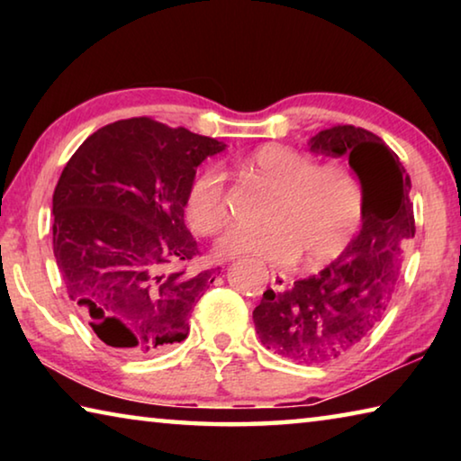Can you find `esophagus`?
<instances>
[{
    "mask_svg": "<svg viewBox=\"0 0 461 461\" xmlns=\"http://www.w3.org/2000/svg\"><path fill=\"white\" fill-rule=\"evenodd\" d=\"M288 283H291V280H288V276L283 275V272H272V275H270V286L275 288L276 293L286 291Z\"/></svg>",
    "mask_w": 461,
    "mask_h": 461,
    "instance_id": "obj_1",
    "label": "esophagus"
}]
</instances>
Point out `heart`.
Instances as JSON below:
<instances>
[{
  "mask_svg": "<svg viewBox=\"0 0 461 461\" xmlns=\"http://www.w3.org/2000/svg\"><path fill=\"white\" fill-rule=\"evenodd\" d=\"M262 176L278 189L264 223L238 225L217 244V254H249L272 267H291L303 256L307 268H319L346 249L364 221L362 181L341 162L317 165L313 156L283 144H267L249 156ZM186 221L201 236H215L230 221L225 175L207 167L194 176L185 199Z\"/></svg>",
  "mask_w": 461,
  "mask_h": 461,
  "instance_id": "obj_1",
  "label": "heart"
}]
</instances>
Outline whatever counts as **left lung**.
Masks as SVG:
<instances>
[{
	"instance_id": "8db88e82",
	"label": "left lung",
	"mask_w": 461,
	"mask_h": 461,
	"mask_svg": "<svg viewBox=\"0 0 461 461\" xmlns=\"http://www.w3.org/2000/svg\"><path fill=\"white\" fill-rule=\"evenodd\" d=\"M311 150L349 156L366 194L362 231L319 275L283 293L268 288L254 309V325L275 354L323 364L356 348L384 317L415 236V215L411 176L376 134L349 123L331 126L311 138Z\"/></svg>"
}]
</instances>
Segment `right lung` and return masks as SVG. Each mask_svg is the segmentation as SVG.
Masks as SVG:
<instances>
[{
	"label": "right lung",
	"mask_w": 461,
	"mask_h": 461,
	"mask_svg": "<svg viewBox=\"0 0 461 461\" xmlns=\"http://www.w3.org/2000/svg\"><path fill=\"white\" fill-rule=\"evenodd\" d=\"M223 150L215 138L152 118L120 120L85 140L52 194V248L68 299L105 346L152 356L189 333L217 268L185 225L194 170Z\"/></svg>",
	"instance_id": "obj_1"
}]
</instances>
